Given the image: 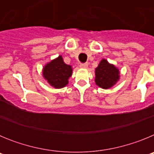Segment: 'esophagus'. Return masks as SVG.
I'll return each instance as SVG.
<instances>
[{
  "label": "esophagus",
  "instance_id": "esophagus-1",
  "mask_svg": "<svg viewBox=\"0 0 154 154\" xmlns=\"http://www.w3.org/2000/svg\"><path fill=\"white\" fill-rule=\"evenodd\" d=\"M79 67L82 68V69H86L88 67V63H80Z\"/></svg>",
  "mask_w": 154,
  "mask_h": 154
}]
</instances>
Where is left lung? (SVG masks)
Listing matches in <instances>:
<instances>
[{
	"label": "left lung",
	"mask_w": 154,
	"mask_h": 154,
	"mask_svg": "<svg viewBox=\"0 0 154 154\" xmlns=\"http://www.w3.org/2000/svg\"><path fill=\"white\" fill-rule=\"evenodd\" d=\"M119 70L113 64L103 58L95 69V82L103 89L112 88L119 80Z\"/></svg>",
	"instance_id": "left-lung-1"
}]
</instances>
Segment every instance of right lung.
<instances>
[{
	"label": "right lung",
	"instance_id": "1",
	"mask_svg": "<svg viewBox=\"0 0 154 154\" xmlns=\"http://www.w3.org/2000/svg\"><path fill=\"white\" fill-rule=\"evenodd\" d=\"M72 65L64 62L62 55L46 63L42 69L43 78L55 89H62L69 84V79L72 75Z\"/></svg>",
	"mask_w": 154,
	"mask_h": 154
}]
</instances>
